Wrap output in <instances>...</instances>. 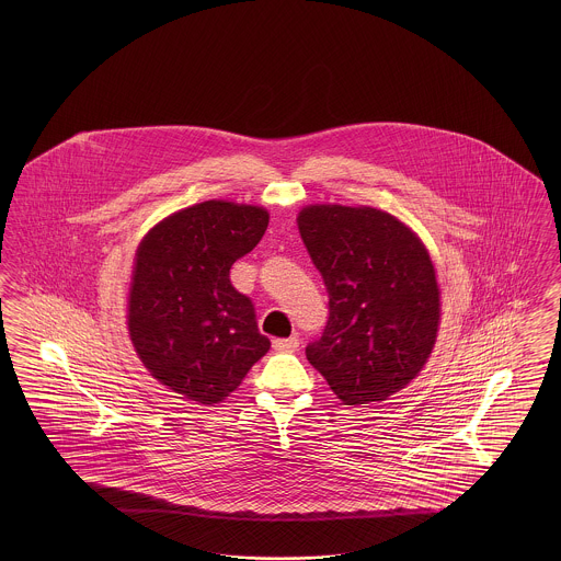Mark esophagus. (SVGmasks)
<instances>
[{
	"label": "esophagus",
	"instance_id": "obj_1",
	"mask_svg": "<svg viewBox=\"0 0 561 561\" xmlns=\"http://www.w3.org/2000/svg\"><path fill=\"white\" fill-rule=\"evenodd\" d=\"M300 347L298 337H288V340H273V350L282 354H294Z\"/></svg>",
	"mask_w": 561,
	"mask_h": 561
}]
</instances>
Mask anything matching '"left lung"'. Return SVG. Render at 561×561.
<instances>
[{"label": "left lung", "mask_w": 561, "mask_h": 561, "mask_svg": "<svg viewBox=\"0 0 561 561\" xmlns=\"http://www.w3.org/2000/svg\"><path fill=\"white\" fill-rule=\"evenodd\" d=\"M298 230L329 291L323 335L306 347L345 405L385 401L422 373L440 289L424 242L374 207L308 205Z\"/></svg>", "instance_id": "left-lung-1"}]
</instances>
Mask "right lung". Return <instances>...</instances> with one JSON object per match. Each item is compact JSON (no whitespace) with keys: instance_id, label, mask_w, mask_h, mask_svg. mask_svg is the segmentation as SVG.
Masks as SVG:
<instances>
[{"instance_id":"add662e5","label":"right lung","mask_w":561,"mask_h":561,"mask_svg":"<svg viewBox=\"0 0 561 561\" xmlns=\"http://www.w3.org/2000/svg\"><path fill=\"white\" fill-rule=\"evenodd\" d=\"M267 224L263 207L211 199L164 218L139 242L129 335L170 391L220 403L267 354L255 306L230 282V267L255 249Z\"/></svg>"}]
</instances>
